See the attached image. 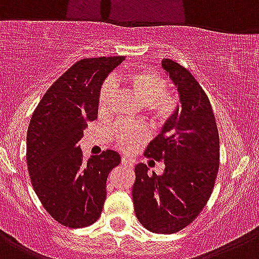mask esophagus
Here are the masks:
<instances>
[{
  "instance_id": "obj_1",
  "label": "esophagus",
  "mask_w": 259,
  "mask_h": 259,
  "mask_svg": "<svg viewBox=\"0 0 259 259\" xmlns=\"http://www.w3.org/2000/svg\"><path fill=\"white\" fill-rule=\"evenodd\" d=\"M122 164L125 165V166H130V168H132V166H134V161H131L130 159H127L125 156L122 157Z\"/></svg>"
}]
</instances>
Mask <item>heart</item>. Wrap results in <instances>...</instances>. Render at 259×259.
I'll return each instance as SVG.
<instances>
[{"label": "heart", "instance_id": "1", "mask_svg": "<svg viewBox=\"0 0 259 259\" xmlns=\"http://www.w3.org/2000/svg\"><path fill=\"white\" fill-rule=\"evenodd\" d=\"M124 81L137 99L146 105L151 117L157 123H164L173 117L177 110V98L171 93L165 91L168 83L161 75L146 68H137L130 71ZM114 91L115 85L113 81L107 80L103 82L98 97L99 112L105 113L109 109ZM147 136V128L139 123H118L113 130L117 146L125 152L134 151Z\"/></svg>", "mask_w": 259, "mask_h": 259}]
</instances>
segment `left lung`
Here are the masks:
<instances>
[{"mask_svg":"<svg viewBox=\"0 0 259 259\" xmlns=\"http://www.w3.org/2000/svg\"><path fill=\"white\" fill-rule=\"evenodd\" d=\"M161 66L178 90L181 105L145 151V156L164 161V173L151 176L146 164H137L132 198L144 228L173 234L207 203L218 177L220 141L210 100L196 78L168 58Z\"/></svg>","mask_w":259,"mask_h":259,"instance_id":"1","label":"left lung"}]
</instances>
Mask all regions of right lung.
<instances>
[{
  "mask_svg": "<svg viewBox=\"0 0 259 259\" xmlns=\"http://www.w3.org/2000/svg\"><path fill=\"white\" fill-rule=\"evenodd\" d=\"M124 57L86 58L68 68L35 108L26 135L29 176L47 212L68 228H85L102 213L107 179L120 156L107 150L83 160L77 142L98 118L107 76Z\"/></svg>",
  "mask_w": 259,
  "mask_h": 259,
  "instance_id": "add662e5",
  "label": "right lung"
}]
</instances>
